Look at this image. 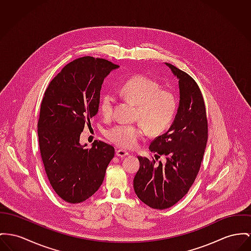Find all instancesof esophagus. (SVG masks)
I'll list each match as a JSON object with an SVG mask.
<instances>
[{"instance_id":"obj_1","label":"esophagus","mask_w":251,"mask_h":251,"mask_svg":"<svg viewBox=\"0 0 251 251\" xmlns=\"http://www.w3.org/2000/svg\"><path fill=\"white\" fill-rule=\"evenodd\" d=\"M116 155H117L118 157H120V158H124V157H126V156L128 155V152H127V151H123V150H117V151H116Z\"/></svg>"}]
</instances>
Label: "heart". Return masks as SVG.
Masks as SVG:
<instances>
[{"instance_id":"1","label":"heart","mask_w":251,"mask_h":251,"mask_svg":"<svg viewBox=\"0 0 251 251\" xmlns=\"http://www.w3.org/2000/svg\"><path fill=\"white\" fill-rule=\"evenodd\" d=\"M120 92L137 105L136 119L142 122L120 124L106 131L107 139L122 149L136 148L147 134L146 126L151 133H157L167 128L174 117L177 108L175 95L146 75L131 77L122 85ZM115 102L116 98L110 92L101 96L100 110L103 117L112 116Z\"/></svg>"}]
</instances>
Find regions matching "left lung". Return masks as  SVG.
I'll return each instance as SVG.
<instances>
[{"instance_id":"left-lung-1","label":"left lung","mask_w":251,"mask_h":251,"mask_svg":"<svg viewBox=\"0 0 251 251\" xmlns=\"http://www.w3.org/2000/svg\"><path fill=\"white\" fill-rule=\"evenodd\" d=\"M179 80L180 100L175 119L166 133L151 142L150 150L167 161L139 156L133 180L138 198L155 209H166L188 192L200 170L207 142V119L200 88L192 77L168 63Z\"/></svg>"}]
</instances>
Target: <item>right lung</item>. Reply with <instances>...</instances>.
<instances>
[{
  "instance_id": "obj_1",
  "label": "right lung",
  "mask_w": 251,
  "mask_h": 251,
  "mask_svg": "<svg viewBox=\"0 0 251 251\" xmlns=\"http://www.w3.org/2000/svg\"><path fill=\"white\" fill-rule=\"evenodd\" d=\"M119 66L85 56L64 67L49 84L41 104L38 137L41 157L52 188L64 201L78 203L102 184L114 157L112 146L80 144L84 126L99 110L104 78Z\"/></svg>"
}]
</instances>
